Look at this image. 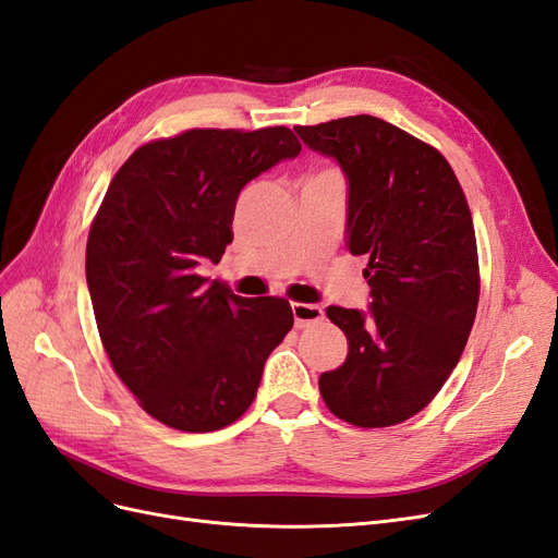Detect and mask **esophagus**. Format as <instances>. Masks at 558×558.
Wrapping results in <instances>:
<instances>
[{
    "label": "esophagus",
    "mask_w": 558,
    "mask_h": 558,
    "mask_svg": "<svg viewBox=\"0 0 558 558\" xmlns=\"http://www.w3.org/2000/svg\"><path fill=\"white\" fill-rule=\"evenodd\" d=\"M293 316H295V328H310L318 320H324L326 312L318 305H307V302H293Z\"/></svg>",
    "instance_id": "34e87169"
}]
</instances>
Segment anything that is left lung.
I'll return each mask as SVG.
<instances>
[{"instance_id": "obj_1", "label": "left lung", "mask_w": 558, "mask_h": 558, "mask_svg": "<svg viewBox=\"0 0 558 558\" xmlns=\"http://www.w3.org/2000/svg\"><path fill=\"white\" fill-rule=\"evenodd\" d=\"M295 132L342 167L347 248L367 258L369 310H326L349 353L318 391L347 424H400L437 396L475 324L480 263L463 189L440 150L381 118Z\"/></svg>"}]
</instances>
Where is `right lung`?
Masks as SVG:
<instances>
[{
	"mask_svg": "<svg viewBox=\"0 0 558 558\" xmlns=\"http://www.w3.org/2000/svg\"><path fill=\"white\" fill-rule=\"evenodd\" d=\"M289 128L189 130L140 146L109 183L86 246L99 337L144 412L185 433L238 421L293 328L283 298H240L197 275L232 242L244 185L295 158Z\"/></svg>",
	"mask_w": 558,
	"mask_h": 558,
	"instance_id": "right-lung-1",
	"label": "right lung"
}]
</instances>
